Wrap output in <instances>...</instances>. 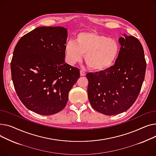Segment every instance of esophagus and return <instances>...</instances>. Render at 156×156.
<instances>
[{
  "mask_svg": "<svg viewBox=\"0 0 156 156\" xmlns=\"http://www.w3.org/2000/svg\"><path fill=\"white\" fill-rule=\"evenodd\" d=\"M86 72H84V71H83V70H80V75L81 76H86Z\"/></svg>",
  "mask_w": 156,
  "mask_h": 156,
  "instance_id": "obj_1",
  "label": "esophagus"
}]
</instances>
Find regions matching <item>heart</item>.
I'll use <instances>...</instances> for the list:
<instances>
[{
	"label": "heart",
	"mask_w": 156,
	"mask_h": 156,
	"mask_svg": "<svg viewBox=\"0 0 156 156\" xmlns=\"http://www.w3.org/2000/svg\"><path fill=\"white\" fill-rule=\"evenodd\" d=\"M120 49V44L114 39L95 32H82L77 34L75 43L70 41L66 43L64 54L70 65L80 62L84 55L89 69L103 72L114 65Z\"/></svg>",
	"instance_id": "heart-1"
}]
</instances>
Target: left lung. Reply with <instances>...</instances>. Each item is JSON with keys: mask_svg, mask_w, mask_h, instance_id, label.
<instances>
[{"mask_svg": "<svg viewBox=\"0 0 156 156\" xmlns=\"http://www.w3.org/2000/svg\"><path fill=\"white\" fill-rule=\"evenodd\" d=\"M115 64L98 73H88L87 94L96 111L109 116L129 109L138 98L146 70L141 43L132 36L120 37Z\"/></svg>", "mask_w": 156, "mask_h": 156, "instance_id": "8db88e82", "label": "left lung"}]
</instances>
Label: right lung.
I'll list each match as a JSON object with an SVG mask.
<instances>
[{"label":"right lung","mask_w":156,"mask_h":156,"mask_svg":"<svg viewBox=\"0 0 156 156\" xmlns=\"http://www.w3.org/2000/svg\"><path fill=\"white\" fill-rule=\"evenodd\" d=\"M67 39L63 27H40L16 45L11 62L13 84L23 104L34 113L51 115L62 111L80 77L78 68L65 63Z\"/></svg>","instance_id":"obj_1"}]
</instances>
